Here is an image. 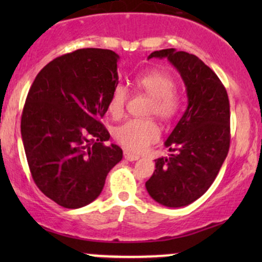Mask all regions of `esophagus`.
<instances>
[{"instance_id": "1", "label": "esophagus", "mask_w": 262, "mask_h": 262, "mask_svg": "<svg viewBox=\"0 0 262 262\" xmlns=\"http://www.w3.org/2000/svg\"><path fill=\"white\" fill-rule=\"evenodd\" d=\"M124 158L127 159V160H129V161H137L138 159L140 158V156H139V155H134V154H130V152L125 151V152H124Z\"/></svg>"}]
</instances>
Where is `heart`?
<instances>
[{
	"instance_id": "heart-1",
	"label": "heart",
	"mask_w": 262,
	"mask_h": 262,
	"mask_svg": "<svg viewBox=\"0 0 262 262\" xmlns=\"http://www.w3.org/2000/svg\"><path fill=\"white\" fill-rule=\"evenodd\" d=\"M138 90L151 97L149 114H155L162 121H169L179 113L181 97L175 90V81L169 74L154 70L138 76L134 80ZM128 91L123 85L114 86L108 101V111L118 118L124 113ZM116 139L124 149L141 152L160 137V128L152 119H130L116 129Z\"/></svg>"
}]
</instances>
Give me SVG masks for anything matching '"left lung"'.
I'll return each instance as SVG.
<instances>
[{"label": "left lung", "instance_id": "8db88e82", "mask_svg": "<svg viewBox=\"0 0 262 262\" xmlns=\"http://www.w3.org/2000/svg\"><path fill=\"white\" fill-rule=\"evenodd\" d=\"M166 58L186 86L188 106L165 141L169 158L155 160L145 182L154 201L179 208L198 200L210 187L230 145V110L225 87L200 58L173 48L151 53L148 59Z\"/></svg>", "mask_w": 262, "mask_h": 262}]
</instances>
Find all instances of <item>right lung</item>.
Segmentation results:
<instances>
[{
  "label": "right lung",
  "mask_w": 262,
  "mask_h": 262,
  "mask_svg": "<svg viewBox=\"0 0 262 262\" xmlns=\"http://www.w3.org/2000/svg\"><path fill=\"white\" fill-rule=\"evenodd\" d=\"M118 54L75 50L45 65L29 89L20 134L35 185L64 208L96 200L123 158L100 122L118 85Z\"/></svg>",
  "instance_id": "add662e5"
}]
</instances>
